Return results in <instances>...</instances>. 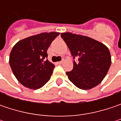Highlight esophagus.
Segmentation results:
<instances>
[{
	"instance_id": "esophagus-1",
	"label": "esophagus",
	"mask_w": 121,
	"mask_h": 121,
	"mask_svg": "<svg viewBox=\"0 0 121 121\" xmlns=\"http://www.w3.org/2000/svg\"><path fill=\"white\" fill-rule=\"evenodd\" d=\"M63 63V60H60V61H59V62H58V64H59V65H60V64H62V63Z\"/></svg>"
}]
</instances>
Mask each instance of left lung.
I'll use <instances>...</instances> for the list:
<instances>
[{"label":"left lung","instance_id":"8db88e82","mask_svg":"<svg viewBox=\"0 0 121 121\" xmlns=\"http://www.w3.org/2000/svg\"><path fill=\"white\" fill-rule=\"evenodd\" d=\"M73 57V69L67 72L68 78L81 90H90L103 80L111 65L108 48L87 36L71 33L60 34ZM78 60L75 61V58Z\"/></svg>","mask_w":121,"mask_h":121}]
</instances>
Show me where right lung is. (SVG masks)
<instances>
[{
	"instance_id": "obj_1",
	"label": "right lung",
	"mask_w": 121,
	"mask_h": 121,
	"mask_svg": "<svg viewBox=\"0 0 121 121\" xmlns=\"http://www.w3.org/2000/svg\"><path fill=\"white\" fill-rule=\"evenodd\" d=\"M58 35L57 32L42 33L21 40L13 46L9 64L23 86L37 90L50 80L55 66L46 59L47 50Z\"/></svg>"
}]
</instances>
